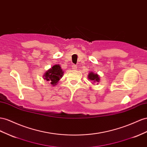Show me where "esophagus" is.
Masks as SVG:
<instances>
[{
  "label": "esophagus",
  "instance_id": "1",
  "mask_svg": "<svg viewBox=\"0 0 147 147\" xmlns=\"http://www.w3.org/2000/svg\"><path fill=\"white\" fill-rule=\"evenodd\" d=\"M77 68V66L75 65H72V69L73 70H76Z\"/></svg>",
  "mask_w": 147,
  "mask_h": 147
}]
</instances>
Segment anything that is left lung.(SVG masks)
<instances>
[{
    "label": "left lung",
    "mask_w": 147,
    "mask_h": 147,
    "mask_svg": "<svg viewBox=\"0 0 147 147\" xmlns=\"http://www.w3.org/2000/svg\"><path fill=\"white\" fill-rule=\"evenodd\" d=\"M88 80L92 82V85H98V83L100 81V75L97 74H95L93 72H90L88 74Z\"/></svg>",
    "instance_id": "1"
}]
</instances>
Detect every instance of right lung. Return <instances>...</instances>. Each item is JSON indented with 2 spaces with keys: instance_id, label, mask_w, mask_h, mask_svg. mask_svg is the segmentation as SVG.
<instances>
[{
  "instance_id": "add662e5",
  "label": "right lung",
  "mask_w": 147,
  "mask_h": 147,
  "mask_svg": "<svg viewBox=\"0 0 147 147\" xmlns=\"http://www.w3.org/2000/svg\"><path fill=\"white\" fill-rule=\"evenodd\" d=\"M64 75V71L62 70L60 65L56 64L53 65L43 75V78L46 81L51 83L53 86L57 84L59 80Z\"/></svg>"
}]
</instances>
